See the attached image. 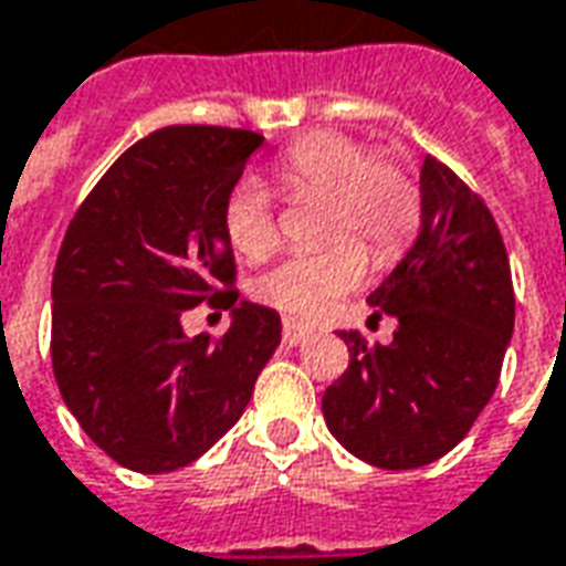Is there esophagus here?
I'll list each match as a JSON object with an SVG mask.
<instances>
[{
  "instance_id": "obj_1",
  "label": "esophagus",
  "mask_w": 566,
  "mask_h": 566,
  "mask_svg": "<svg viewBox=\"0 0 566 566\" xmlns=\"http://www.w3.org/2000/svg\"><path fill=\"white\" fill-rule=\"evenodd\" d=\"M282 337L287 346H300V343H306L312 337L310 327H303V324L291 322V318H284V327H282Z\"/></svg>"
}]
</instances>
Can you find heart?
Listing matches in <instances>:
<instances>
[{
    "label": "heart",
    "instance_id": "heart-1",
    "mask_svg": "<svg viewBox=\"0 0 566 566\" xmlns=\"http://www.w3.org/2000/svg\"><path fill=\"white\" fill-rule=\"evenodd\" d=\"M272 180L291 199H318L315 254H296L263 272L254 294L294 318H322L355 291L367 272V251L379 263L401 254L417 235L422 189L405 161L370 153V146L339 132H312L284 149ZM223 227L235 254L256 263L279 248V223L266 189L248 180L229 192Z\"/></svg>",
    "mask_w": 566,
    "mask_h": 566
}]
</instances>
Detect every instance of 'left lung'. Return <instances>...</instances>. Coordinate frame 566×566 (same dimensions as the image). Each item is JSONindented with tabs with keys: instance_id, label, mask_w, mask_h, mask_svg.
Wrapping results in <instances>:
<instances>
[{
	"instance_id": "left-lung-1",
	"label": "left lung",
	"mask_w": 566,
	"mask_h": 566,
	"mask_svg": "<svg viewBox=\"0 0 566 566\" xmlns=\"http://www.w3.org/2000/svg\"><path fill=\"white\" fill-rule=\"evenodd\" d=\"M420 189V235L367 296L377 318L398 322L392 343L343 331L349 367L322 398L339 444L392 472L441 460L469 434L515 327L509 254L484 199L432 156Z\"/></svg>"
}]
</instances>
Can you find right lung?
Returning <instances> with one entry per match:
<instances>
[{
  "label": "right lung",
  "mask_w": 566,
  "mask_h": 566,
  "mask_svg": "<svg viewBox=\"0 0 566 566\" xmlns=\"http://www.w3.org/2000/svg\"><path fill=\"white\" fill-rule=\"evenodd\" d=\"M263 137L159 128L97 180L63 235L51 282V365L63 401L118 465L161 475L239 422L282 343L279 312L239 303L223 208ZM199 302L232 308L220 340L187 338Z\"/></svg>",
  "instance_id": "1"
}]
</instances>
